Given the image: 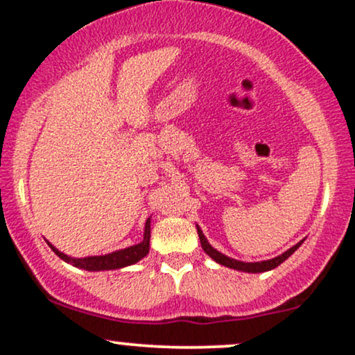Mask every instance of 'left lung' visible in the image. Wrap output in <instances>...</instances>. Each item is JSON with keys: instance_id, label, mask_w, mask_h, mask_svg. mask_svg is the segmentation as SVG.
<instances>
[{"instance_id": "left-lung-1", "label": "left lung", "mask_w": 355, "mask_h": 355, "mask_svg": "<svg viewBox=\"0 0 355 355\" xmlns=\"http://www.w3.org/2000/svg\"><path fill=\"white\" fill-rule=\"evenodd\" d=\"M197 232H198V237H200V243H202L203 252H205V254L209 255L210 259H214L215 262L220 263V266L234 268V270H240V272H248V274H260V272H267V270H272V268L279 267L280 263L285 262V260H287L288 257L294 254L297 248H299L304 243V240H300L299 243H295L294 247L288 248L287 252H284V254L277 255L270 260H262V262H242V260L230 259V257H227L225 254H222V252H218L217 248L211 247L209 243V240L205 239V235H203V232L198 225H197Z\"/></svg>"}]
</instances>
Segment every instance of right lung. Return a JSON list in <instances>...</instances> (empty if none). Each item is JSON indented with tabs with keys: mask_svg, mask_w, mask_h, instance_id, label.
Masks as SVG:
<instances>
[{
	"mask_svg": "<svg viewBox=\"0 0 355 355\" xmlns=\"http://www.w3.org/2000/svg\"><path fill=\"white\" fill-rule=\"evenodd\" d=\"M48 245L56 255L60 257L61 260H64L67 263H71L73 267L83 268V270L88 272H100V270H116V268H123L128 266H133V263L140 262L144 257L150 252V218H146L145 222V230H144V240L140 243H135V245H130L126 248H121V250L112 252V254L105 255H95V257H83V259H75V257H70L63 252H60L58 248L53 247L50 242Z\"/></svg>",
	"mask_w": 355,
	"mask_h": 355,
	"instance_id": "right-lung-1",
	"label": "right lung"
}]
</instances>
